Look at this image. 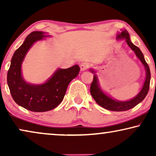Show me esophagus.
<instances>
[{
    "label": "esophagus",
    "instance_id": "esophagus-1",
    "mask_svg": "<svg viewBox=\"0 0 156 156\" xmlns=\"http://www.w3.org/2000/svg\"><path fill=\"white\" fill-rule=\"evenodd\" d=\"M89 67V64L87 63V62H82L81 63L80 65V69L81 71H85V70H87L88 69Z\"/></svg>",
    "mask_w": 156,
    "mask_h": 156
}]
</instances>
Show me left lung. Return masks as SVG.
I'll list each match as a JSON object with an SVG mask.
<instances>
[{
    "label": "left lung",
    "instance_id": "obj_1",
    "mask_svg": "<svg viewBox=\"0 0 156 156\" xmlns=\"http://www.w3.org/2000/svg\"><path fill=\"white\" fill-rule=\"evenodd\" d=\"M117 40H125L128 45L130 48L135 52L136 57L140 59L141 63L144 65L146 70V79L145 82L143 85L141 90L139 91L136 97L132 98L131 99L128 100V101H119V100L113 99L108 94L102 90L101 87H100L98 76L96 74L94 69H90L91 73L94 74L93 82L91 83L90 87V92L91 94L95 100L96 102L101 106V107L107 110L113 111V112H123V111H127L133 108L134 106L138 105L146 97L147 94L148 92L149 87H150V81H151V72L148 64L145 60L144 56L139 48L137 46L134 45L130 39L129 33H128L126 30H122L121 33H119L116 36Z\"/></svg>",
    "mask_w": 156,
    "mask_h": 156
}]
</instances>
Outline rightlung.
<instances>
[{"mask_svg":"<svg viewBox=\"0 0 156 156\" xmlns=\"http://www.w3.org/2000/svg\"><path fill=\"white\" fill-rule=\"evenodd\" d=\"M42 31H34L25 38L11 59L7 82L12 99L17 104L35 112H44L56 108L62 101L70 82L76 77L80 67L75 65L67 69L58 68L43 84L27 82L22 74V64L34 43L50 37Z\"/></svg>","mask_w":156,"mask_h":156,"instance_id":"obj_1","label":"right lung"}]
</instances>
